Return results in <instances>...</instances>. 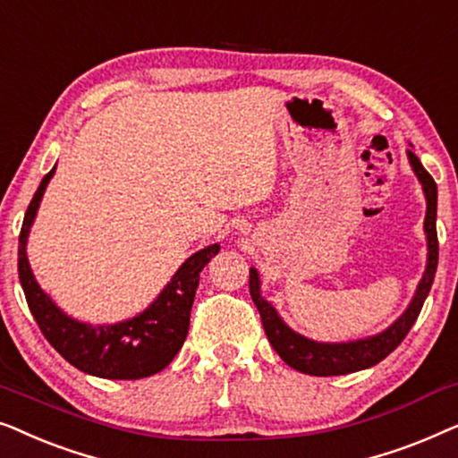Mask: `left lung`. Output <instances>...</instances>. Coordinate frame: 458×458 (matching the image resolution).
<instances>
[{"label":"left lung","instance_id":"obj_1","mask_svg":"<svg viewBox=\"0 0 458 458\" xmlns=\"http://www.w3.org/2000/svg\"><path fill=\"white\" fill-rule=\"evenodd\" d=\"M409 156L412 173L417 174L419 183L423 187L425 202H428V210H425L423 231L428 237V265H425L423 277L419 281L415 296H412L411 304L406 310L394 321L390 327L379 331V334L360 337V340L352 342H317L310 337H304L287 327L275 306L260 293V275L256 268H250V296H252L256 309L260 312L262 327L284 362H287L292 369L300 373L317 375V377H331V375H346L354 371H362L377 365L386 359L387 354L394 352L404 340L412 325H415L421 306L428 298L434 284L436 268H437V233H436V212H437V187L431 174L425 171L421 160L417 158L411 149H406Z\"/></svg>","mask_w":458,"mask_h":458}]
</instances>
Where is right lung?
<instances>
[{"label":"right lung","mask_w":458,"mask_h":458,"mask_svg":"<svg viewBox=\"0 0 458 458\" xmlns=\"http://www.w3.org/2000/svg\"><path fill=\"white\" fill-rule=\"evenodd\" d=\"M55 166L37 187L18 237V277L27 304L46 340L79 371L102 379H141L158 373L174 359L190 331V312L199 273L221 246L212 243L191 254L177 268L158 298L140 315L112 325H91L68 317L37 284L30 271L27 242L46 187Z\"/></svg>","instance_id":"1"}]
</instances>
